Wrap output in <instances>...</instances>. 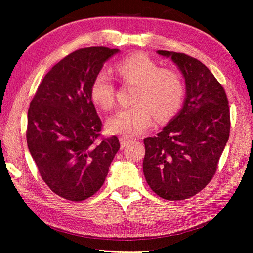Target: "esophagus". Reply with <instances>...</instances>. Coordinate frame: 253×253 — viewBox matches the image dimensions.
<instances>
[{
	"label": "esophagus",
	"mask_w": 253,
	"mask_h": 253,
	"mask_svg": "<svg viewBox=\"0 0 253 253\" xmlns=\"http://www.w3.org/2000/svg\"><path fill=\"white\" fill-rule=\"evenodd\" d=\"M120 142H121V147L122 148H125L126 146H128V144L131 142V140H130L129 138H127V137H121L120 138Z\"/></svg>",
	"instance_id": "esophagus-1"
}]
</instances>
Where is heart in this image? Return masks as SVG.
I'll return each mask as SVG.
<instances>
[{
    "label": "heart",
    "instance_id": "heart-1",
    "mask_svg": "<svg viewBox=\"0 0 253 253\" xmlns=\"http://www.w3.org/2000/svg\"><path fill=\"white\" fill-rule=\"evenodd\" d=\"M115 72L124 83L135 84L132 102L122 107L106 122L111 133L125 137L141 135L151 126L152 114L158 121L169 120L184 100L185 85L178 72L161 68L146 55H132L118 62ZM91 99L101 109L110 110L115 103V84L112 75L101 69L90 87Z\"/></svg>",
    "mask_w": 253,
    "mask_h": 253
}]
</instances>
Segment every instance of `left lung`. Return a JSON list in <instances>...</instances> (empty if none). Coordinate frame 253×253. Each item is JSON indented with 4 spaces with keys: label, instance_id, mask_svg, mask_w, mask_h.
<instances>
[{
    "label": "left lung",
    "instance_id": "obj_1",
    "mask_svg": "<svg viewBox=\"0 0 253 253\" xmlns=\"http://www.w3.org/2000/svg\"><path fill=\"white\" fill-rule=\"evenodd\" d=\"M170 57L186 83V99L173 120L143 140V174L150 188L166 200L197 195L215 174L230 130L228 100L222 84L197 58L158 51Z\"/></svg>",
    "mask_w": 253,
    "mask_h": 253
}]
</instances>
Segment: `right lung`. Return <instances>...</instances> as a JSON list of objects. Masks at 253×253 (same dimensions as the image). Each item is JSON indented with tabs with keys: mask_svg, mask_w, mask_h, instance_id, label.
Segmentation results:
<instances>
[{
	"mask_svg": "<svg viewBox=\"0 0 253 253\" xmlns=\"http://www.w3.org/2000/svg\"><path fill=\"white\" fill-rule=\"evenodd\" d=\"M118 49L75 51L51 68L28 110L27 144L50 189L83 201L103 185L120 149L117 137L101 139L102 122L90 94L95 74Z\"/></svg>",
	"mask_w": 253,
	"mask_h": 253,
	"instance_id": "right-lung-1",
	"label": "right lung"
}]
</instances>
